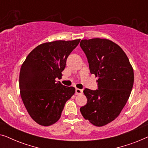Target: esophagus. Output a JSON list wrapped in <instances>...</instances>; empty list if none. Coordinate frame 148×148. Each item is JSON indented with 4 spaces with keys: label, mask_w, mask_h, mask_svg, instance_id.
<instances>
[{
    "label": "esophagus",
    "mask_w": 148,
    "mask_h": 148,
    "mask_svg": "<svg viewBox=\"0 0 148 148\" xmlns=\"http://www.w3.org/2000/svg\"><path fill=\"white\" fill-rule=\"evenodd\" d=\"M82 93H83V90H81V89L76 88V90H75V94H76V95L82 94Z\"/></svg>",
    "instance_id": "1"
}]
</instances>
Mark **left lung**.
Returning <instances> with one entry per match:
<instances>
[{
	"label": "left lung",
	"instance_id": "obj_1",
	"mask_svg": "<svg viewBox=\"0 0 148 148\" xmlns=\"http://www.w3.org/2000/svg\"><path fill=\"white\" fill-rule=\"evenodd\" d=\"M80 46L90 73L98 78L97 90H84L88 102L80 111L85 119L102 127L114 121L126 104L134 82L133 69L122 48L110 40H82Z\"/></svg>",
	"mask_w": 148,
	"mask_h": 148
}]
</instances>
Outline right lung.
I'll use <instances>...</instances> for the list:
<instances>
[{
    "label": "right lung",
    "instance_id": "obj_1",
    "mask_svg": "<svg viewBox=\"0 0 148 148\" xmlns=\"http://www.w3.org/2000/svg\"><path fill=\"white\" fill-rule=\"evenodd\" d=\"M80 39L46 42L36 47L22 64L19 74L20 94L34 121L50 126L61 116L66 101L75 88L64 86L56 78L62 76L69 55Z\"/></svg>",
    "mask_w": 148,
    "mask_h": 148
}]
</instances>
